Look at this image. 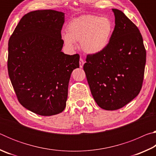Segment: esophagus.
<instances>
[{"mask_svg": "<svg viewBox=\"0 0 156 156\" xmlns=\"http://www.w3.org/2000/svg\"><path fill=\"white\" fill-rule=\"evenodd\" d=\"M84 60H83V59H82V58H80V61H79V64H80V68H83V65H84Z\"/></svg>", "mask_w": 156, "mask_h": 156, "instance_id": "1", "label": "esophagus"}]
</instances>
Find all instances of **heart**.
<instances>
[{"instance_id": "b5f03b06", "label": "heart", "mask_w": 156, "mask_h": 156, "mask_svg": "<svg viewBox=\"0 0 156 156\" xmlns=\"http://www.w3.org/2000/svg\"><path fill=\"white\" fill-rule=\"evenodd\" d=\"M67 34L62 38L70 49L76 47V42H80L81 48L90 54L102 52L109 45L113 25L107 17L84 15L73 19L66 28Z\"/></svg>"}]
</instances>
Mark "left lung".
<instances>
[{
  "label": "left lung",
  "instance_id": "8db88e82",
  "mask_svg": "<svg viewBox=\"0 0 156 156\" xmlns=\"http://www.w3.org/2000/svg\"><path fill=\"white\" fill-rule=\"evenodd\" d=\"M115 28L109 45L88 54L83 69L92 96L105 110H117L138 96L143 83L146 49L138 28L124 13L112 9Z\"/></svg>",
  "mask_w": 156,
  "mask_h": 156
}]
</instances>
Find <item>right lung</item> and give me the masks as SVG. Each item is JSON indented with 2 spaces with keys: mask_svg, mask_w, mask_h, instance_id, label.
<instances>
[{
  "mask_svg": "<svg viewBox=\"0 0 156 156\" xmlns=\"http://www.w3.org/2000/svg\"><path fill=\"white\" fill-rule=\"evenodd\" d=\"M65 14L36 10L23 16L10 37L7 69L20 103L40 115L61 113L80 56L61 50Z\"/></svg>",
  "mask_w": 156,
  "mask_h": 156,
  "instance_id": "1",
  "label": "right lung"
}]
</instances>
